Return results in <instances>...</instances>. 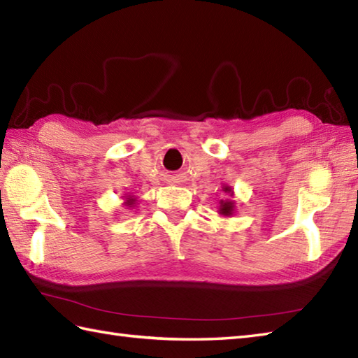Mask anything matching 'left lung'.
<instances>
[{
  "label": "left lung",
  "instance_id": "obj_1",
  "mask_svg": "<svg viewBox=\"0 0 358 358\" xmlns=\"http://www.w3.org/2000/svg\"><path fill=\"white\" fill-rule=\"evenodd\" d=\"M220 210H222L223 215H229L231 210H232V203H231V201L223 203V204H222V209H220Z\"/></svg>",
  "mask_w": 358,
  "mask_h": 358
}]
</instances>
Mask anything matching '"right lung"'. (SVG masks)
<instances>
[{
  "mask_svg": "<svg viewBox=\"0 0 358 358\" xmlns=\"http://www.w3.org/2000/svg\"><path fill=\"white\" fill-rule=\"evenodd\" d=\"M127 204H131V203H127Z\"/></svg>",
  "mask_w": 358,
  "mask_h": 358,
  "instance_id": "add662e5",
  "label": "right lung"
}]
</instances>
